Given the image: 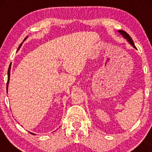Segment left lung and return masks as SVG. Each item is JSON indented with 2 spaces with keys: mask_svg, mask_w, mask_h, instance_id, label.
I'll return each mask as SVG.
<instances>
[{
  "mask_svg": "<svg viewBox=\"0 0 152 152\" xmlns=\"http://www.w3.org/2000/svg\"><path fill=\"white\" fill-rule=\"evenodd\" d=\"M119 32L120 33V34H121L122 36H123L124 38H125L126 40H127L129 42V43L131 45H132L133 47L134 48H136V47L135 46V45H134V41H133V40H132V37H131L127 33H126L125 31H124V30H119Z\"/></svg>",
  "mask_w": 152,
  "mask_h": 152,
  "instance_id": "8db88e82",
  "label": "left lung"
}]
</instances>
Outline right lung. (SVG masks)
Instances as JSON below:
<instances>
[{"label": "right lung", "instance_id": "add662e5", "mask_svg": "<svg viewBox=\"0 0 152 152\" xmlns=\"http://www.w3.org/2000/svg\"><path fill=\"white\" fill-rule=\"evenodd\" d=\"M25 39H26V38ZM25 39H24V40H25ZM21 45H22V43H20V45H19V47H18V50L20 48V46H21ZM10 68H11V66H10V67H9V69H8V71H7V87H8V84H9V81H10ZM30 134H33V135H35V134H32V133H30Z\"/></svg>", "mask_w": 152, "mask_h": 152}]
</instances>
